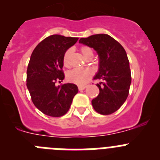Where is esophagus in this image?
<instances>
[{
  "label": "esophagus",
  "mask_w": 160,
  "mask_h": 160,
  "mask_svg": "<svg viewBox=\"0 0 160 160\" xmlns=\"http://www.w3.org/2000/svg\"><path fill=\"white\" fill-rule=\"evenodd\" d=\"M86 86H78V90H83L86 89Z\"/></svg>",
  "instance_id": "esophagus-1"
}]
</instances>
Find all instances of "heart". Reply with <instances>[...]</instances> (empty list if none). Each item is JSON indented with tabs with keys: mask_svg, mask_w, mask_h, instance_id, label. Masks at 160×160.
I'll return each mask as SVG.
<instances>
[{
	"mask_svg": "<svg viewBox=\"0 0 160 160\" xmlns=\"http://www.w3.org/2000/svg\"><path fill=\"white\" fill-rule=\"evenodd\" d=\"M80 51L87 59L92 58L93 55H94L92 49L89 46H82L80 48ZM72 53H73L72 49H68L63 55V65L66 67L70 66V59ZM94 74V70L90 68H85V69L76 68V69L70 70L66 73V79L70 82L74 83V84L79 85V86H82V85H85L86 83L88 82L90 79L92 78Z\"/></svg>",
	"mask_w": 160,
	"mask_h": 160,
	"instance_id": "1",
	"label": "heart"
}]
</instances>
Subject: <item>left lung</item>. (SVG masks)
<instances>
[{
	"mask_svg": "<svg viewBox=\"0 0 160 160\" xmlns=\"http://www.w3.org/2000/svg\"><path fill=\"white\" fill-rule=\"evenodd\" d=\"M80 43L94 48L99 56V69L94 79L102 82L97 84L99 94L92 100L95 111L111 114L118 111L129 94L131 74L129 60L119 42L107 34L82 38Z\"/></svg>",
	"mask_w": 160,
	"mask_h": 160,
	"instance_id": "1",
	"label": "left lung"
}]
</instances>
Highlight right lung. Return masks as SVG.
<instances>
[{"label": "right lung", "mask_w": 160, "mask_h": 160, "mask_svg": "<svg viewBox=\"0 0 160 160\" xmlns=\"http://www.w3.org/2000/svg\"><path fill=\"white\" fill-rule=\"evenodd\" d=\"M78 40V38L51 35L38 44L31 54L26 86L35 107L46 115L61 117L66 114L78 91L73 83L58 87L55 85L65 78L62 70L65 52Z\"/></svg>", "instance_id": "obj_1"}]
</instances>
